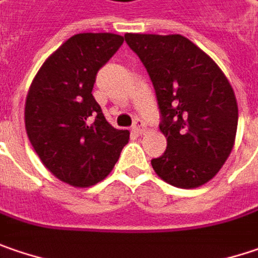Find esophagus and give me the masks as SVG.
<instances>
[{
    "mask_svg": "<svg viewBox=\"0 0 258 258\" xmlns=\"http://www.w3.org/2000/svg\"><path fill=\"white\" fill-rule=\"evenodd\" d=\"M132 129H134V132L136 134H144L145 132V122L141 119V117H136L135 120H134V126H132Z\"/></svg>",
    "mask_w": 258,
    "mask_h": 258,
    "instance_id": "1",
    "label": "esophagus"
}]
</instances>
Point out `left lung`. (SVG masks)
<instances>
[{"instance_id":"1","label":"left lung","mask_w":258,"mask_h":258,"mask_svg":"<svg viewBox=\"0 0 258 258\" xmlns=\"http://www.w3.org/2000/svg\"><path fill=\"white\" fill-rule=\"evenodd\" d=\"M152 81L167 149L151 160L168 184L193 188L208 183L229 157L238 106L224 72L180 34L126 33Z\"/></svg>"}]
</instances>
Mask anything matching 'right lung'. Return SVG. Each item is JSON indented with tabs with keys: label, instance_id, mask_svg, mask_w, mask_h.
I'll return each instance as SVG.
<instances>
[{
	"label": "right lung",
	"instance_id": "obj_1",
	"mask_svg": "<svg viewBox=\"0 0 258 258\" xmlns=\"http://www.w3.org/2000/svg\"><path fill=\"white\" fill-rule=\"evenodd\" d=\"M113 33H80L56 49L34 77L24 120L45 167L75 187L106 178L129 141L110 124L93 96L97 72L122 46Z\"/></svg>",
	"mask_w": 258,
	"mask_h": 258
}]
</instances>
